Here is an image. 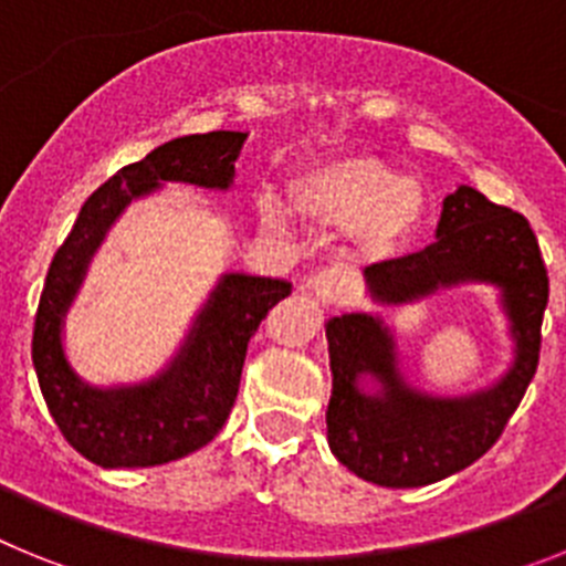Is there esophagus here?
<instances>
[{"label":"esophagus","mask_w":566,"mask_h":566,"mask_svg":"<svg viewBox=\"0 0 566 566\" xmlns=\"http://www.w3.org/2000/svg\"><path fill=\"white\" fill-rule=\"evenodd\" d=\"M306 289L323 303H345V297L352 294V277L337 269H326V272H314L306 280Z\"/></svg>","instance_id":"34e87169"}]
</instances>
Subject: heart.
<instances>
[{"mask_svg":"<svg viewBox=\"0 0 566 566\" xmlns=\"http://www.w3.org/2000/svg\"><path fill=\"white\" fill-rule=\"evenodd\" d=\"M292 207L323 227H352L354 252L363 258L394 254L422 221V192L411 178L385 167L371 155H334L308 164L289 184ZM260 221L269 229H286V209L263 195Z\"/></svg>","mask_w":566,"mask_h":566,"instance_id":"1","label":"heart"}]
</instances>
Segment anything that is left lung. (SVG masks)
I'll return each mask as SVG.
<instances>
[{"label": "left lung", "mask_w": 566, "mask_h": 566, "mask_svg": "<svg viewBox=\"0 0 566 566\" xmlns=\"http://www.w3.org/2000/svg\"><path fill=\"white\" fill-rule=\"evenodd\" d=\"M459 283H490L502 292L516 343L507 374L468 397H431L405 382L391 328L377 314H343L326 323L328 448L365 482L422 488L473 464L502 437L536 374L549 297L542 249L524 214L473 187L444 198L431 247L365 269L368 294L382 306L417 303ZM363 376L378 382L377 392L358 388Z\"/></svg>", "instance_id": "obj_1"}]
</instances>
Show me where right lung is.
<instances>
[{
    "mask_svg": "<svg viewBox=\"0 0 566 566\" xmlns=\"http://www.w3.org/2000/svg\"><path fill=\"white\" fill-rule=\"evenodd\" d=\"M243 142L247 133L218 129L155 147L90 195L67 240L53 254L33 326V368L50 417L90 462L155 468L212 442L232 413L249 339L269 308L292 294L286 280L223 274L195 317L181 352L147 382L96 388L64 357V314L115 218L133 198L167 181L229 189Z\"/></svg>",
    "mask_w": 566,
    "mask_h": 566,
    "instance_id": "add662e5",
    "label": "right lung"
}]
</instances>
